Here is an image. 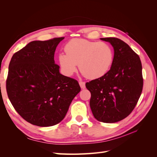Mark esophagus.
<instances>
[{
	"mask_svg": "<svg viewBox=\"0 0 157 157\" xmlns=\"http://www.w3.org/2000/svg\"><path fill=\"white\" fill-rule=\"evenodd\" d=\"M79 84H80V86L82 89H84L86 86H85V82L83 81H80L79 82Z\"/></svg>",
	"mask_w": 157,
	"mask_h": 157,
	"instance_id": "34e87169",
	"label": "esophagus"
}]
</instances>
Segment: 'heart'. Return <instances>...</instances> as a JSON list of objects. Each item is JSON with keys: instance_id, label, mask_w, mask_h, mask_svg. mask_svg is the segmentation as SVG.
<instances>
[{"instance_id": "1", "label": "heart", "mask_w": 157, "mask_h": 157, "mask_svg": "<svg viewBox=\"0 0 157 157\" xmlns=\"http://www.w3.org/2000/svg\"><path fill=\"white\" fill-rule=\"evenodd\" d=\"M65 53L58 55V61L65 75L80 71L90 79L100 78L110 69L114 59L111 46L105 42L83 39L71 40L65 46Z\"/></svg>"}]
</instances>
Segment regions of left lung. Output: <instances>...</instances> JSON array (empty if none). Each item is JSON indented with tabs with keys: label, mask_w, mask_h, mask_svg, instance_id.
<instances>
[{
	"label": "left lung",
	"mask_w": 157,
	"mask_h": 157,
	"mask_svg": "<svg viewBox=\"0 0 157 157\" xmlns=\"http://www.w3.org/2000/svg\"><path fill=\"white\" fill-rule=\"evenodd\" d=\"M114 48L111 67L103 77L86 83L91 93L90 105L95 118L114 123L134 110L143 89L142 65L139 56L126 42L115 37L101 38Z\"/></svg>",
	"instance_id": "left-lung-1"
}]
</instances>
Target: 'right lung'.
Returning a JSON list of instances; mask_svg holds the SVG:
<instances>
[{"label":"right lung","mask_w":157,"mask_h":157,"mask_svg":"<svg viewBox=\"0 0 157 157\" xmlns=\"http://www.w3.org/2000/svg\"><path fill=\"white\" fill-rule=\"evenodd\" d=\"M64 37L35 40L16 52L9 64L6 92L15 110L33 125L58 124L80 91L77 80L59 73L57 46Z\"/></svg>","instance_id":"right-lung-1"}]
</instances>
